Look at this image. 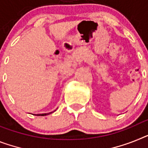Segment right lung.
Here are the masks:
<instances>
[{"mask_svg": "<svg viewBox=\"0 0 148 148\" xmlns=\"http://www.w3.org/2000/svg\"><path fill=\"white\" fill-rule=\"evenodd\" d=\"M54 112V111H53ZM53 112H50V113H48V114H37V116H46V115H48L49 114H52Z\"/></svg>", "mask_w": 148, "mask_h": 148, "instance_id": "right-lung-1", "label": "right lung"}]
</instances>
